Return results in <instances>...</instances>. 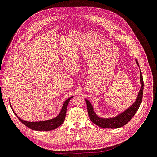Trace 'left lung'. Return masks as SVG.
Returning a JSON list of instances; mask_svg holds the SVG:
<instances>
[{"label":"left lung","mask_w":157,"mask_h":157,"mask_svg":"<svg viewBox=\"0 0 157 157\" xmlns=\"http://www.w3.org/2000/svg\"><path fill=\"white\" fill-rule=\"evenodd\" d=\"M137 65L139 66V63L136 60ZM140 83H141V88L137 94V97L136 100L133 103L132 105L128 107L124 111L118 115L111 117V118H101L98 116L96 112L94 111V109L92 103H90L88 99H85V101L87 104L88 113L90 117V119L96 125L104 128H118L122 126H124L127 123L129 122L132 117L134 116L136 112L138 110V109L141 105L142 101V97H143V90H144V80L143 77H142L141 71L140 68Z\"/></svg>","instance_id":"8db88e82"}]
</instances>
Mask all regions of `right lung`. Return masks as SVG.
Returning a JSON list of instances; mask_svg holds the SVG:
<instances>
[{
	"mask_svg": "<svg viewBox=\"0 0 157 157\" xmlns=\"http://www.w3.org/2000/svg\"><path fill=\"white\" fill-rule=\"evenodd\" d=\"M73 98V96L70 97L63 103V106L61 109V111L58 114V116L54 118H52V119L42 121H38V122H29V121H26L21 119V118L19 117L17 115V114L14 112L13 109L11 105L10 102V105L13 113L15 114V115L17 117L18 119L27 127L30 128L31 130H36V131H49V130L56 129V128L59 127V126H61L63 124V122L65 121L66 111H67L69 101H70V99Z\"/></svg>",
	"mask_w": 157,
	"mask_h": 157,
	"instance_id": "right-lung-1",
	"label": "right lung"
}]
</instances>
